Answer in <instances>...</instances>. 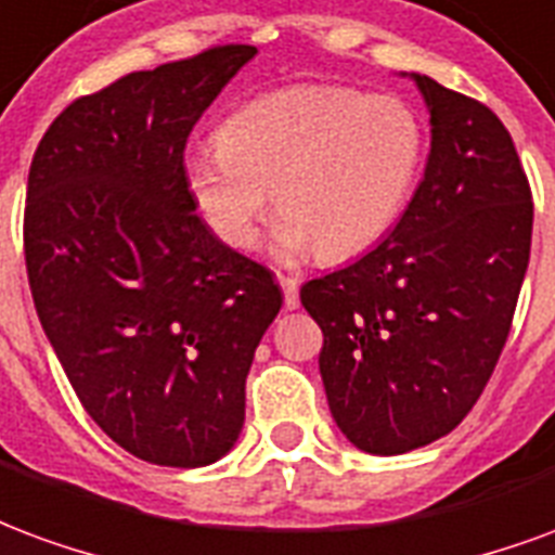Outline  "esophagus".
Returning <instances> with one entry per match:
<instances>
[{
  "instance_id": "esophagus-1",
  "label": "esophagus",
  "mask_w": 555,
  "mask_h": 555,
  "mask_svg": "<svg viewBox=\"0 0 555 555\" xmlns=\"http://www.w3.org/2000/svg\"><path fill=\"white\" fill-rule=\"evenodd\" d=\"M279 285H282V294H285V309H297L300 306V282L294 276L279 273Z\"/></svg>"
}]
</instances>
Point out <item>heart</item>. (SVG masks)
I'll list each match as a JSON object with an SVG mask.
<instances>
[{
  "label": "heart",
  "mask_w": 555,
  "mask_h": 555,
  "mask_svg": "<svg viewBox=\"0 0 555 555\" xmlns=\"http://www.w3.org/2000/svg\"><path fill=\"white\" fill-rule=\"evenodd\" d=\"M428 151L413 103L348 86L270 91L193 147L183 181L195 210L231 249H249L273 205L282 255L345 261L380 241L404 214Z\"/></svg>",
  "instance_id": "obj_1"
}]
</instances>
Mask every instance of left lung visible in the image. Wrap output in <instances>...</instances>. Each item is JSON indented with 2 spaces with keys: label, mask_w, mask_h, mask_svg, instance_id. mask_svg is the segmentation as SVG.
Listing matches in <instances>:
<instances>
[{
  "label": "left lung",
  "mask_w": 555,
  "mask_h": 555,
  "mask_svg": "<svg viewBox=\"0 0 555 555\" xmlns=\"http://www.w3.org/2000/svg\"><path fill=\"white\" fill-rule=\"evenodd\" d=\"M416 79L430 113L425 178L389 237L300 288L324 348L330 413L369 454L461 425L512 330L532 246V190L485 103Z\"/></svg>",
  "instance_id": "8db88e82"
}]
</instances>
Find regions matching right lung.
Masks as SVG:
<instances>
[{"label": "right lung", "mask_w": 555, "mask_h": 555, "mask_svg": "<svg viewBox=\"0 0 555 555\" xmlns=\"http://www.w3.org/2000/svg\"><path fill=\"white\" fill-rule=\"evenodd\" d=\"M229 43L77 98L31 157L23 249L38 318L82 408L147 464L237 442L255 348L282 309L264 264L195 214L183 147L253 55Z\"/></svg>", "instance_id": "right-lung-1"}]
</instances>
